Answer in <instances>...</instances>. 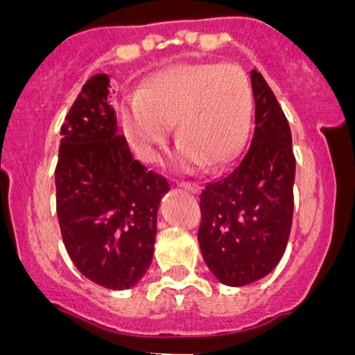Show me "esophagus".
I'll use <instances>...</instances> for the list:
<instances>
[{"label": "esophagus", "mask_w": 355, "mask_h": 355, "mask_svg": "<svg viewBox=\"0 0 355 355\" xmlns=\"http://www.w3.org/2000/svg\"><path fill=\"white\" fill-rule=\"evenodd\" d=\"M178 187L184 188V190H188V192H192V193H199V190H200L199 184L188 183V181H181V183H178Z\"/></svg>", "instance_id": "obj_1"}]
</instances>
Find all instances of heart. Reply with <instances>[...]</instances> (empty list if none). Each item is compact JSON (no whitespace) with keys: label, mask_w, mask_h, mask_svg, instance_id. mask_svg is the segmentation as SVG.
<instances>
[{"label":"heart","mask_w":355,"mask_h":355,"mask_svg":"<svg viewBox=\"0 0 355 355\" xmlns=\"http://www.w3.org/2000/svg\"><path fill=\"white\" fill-rule=\"evenodd\" d=\"M252 119V90L233 65H183L159 74L122 108L128 139L140 155L155 159L175 126L183 167L218 168L243 149Z\"/></svg>","instance_id":"obj_1"}]
</instances>
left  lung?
Instances as JSON below:
<instances>
[{
	"mask_svg": "<svg viewBox=\"0 0 355 355\" xmlns=\"http://www.w3.org/2000/svg\"><path fill=\"white\" fill-rule=\"evenodd\" d=\"M256 128L249 150L200 192L199 245L218 281L245 286L283 258L293 220L295 155L283 108L261 72L250 71Z\"/></svg>",
	"mask_w": 355,
	"mask_h": 355,
	"instance_id": "left-lung-1",
	"label": "left lung"
}]
</instances>
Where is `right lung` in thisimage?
Masks as SVG:
<instances>
[{"mask_svg": "<svg viewBox=\"0 0 355 355\" xmlns=\"http://www.w3.org/2000/svg\"><path fill=\"white\" fill-rule=\"evenodd\" d=\"M110 80L83 85L62 124L55 168L62 240L78 270L108 290H126L153 261L156 215L168 181L135 159L117 133Z\"/></svg>", "mask_w": 355, "mask_h": 355, "instance_id": "add662e5", "label": "right lung"}]
</instances>
